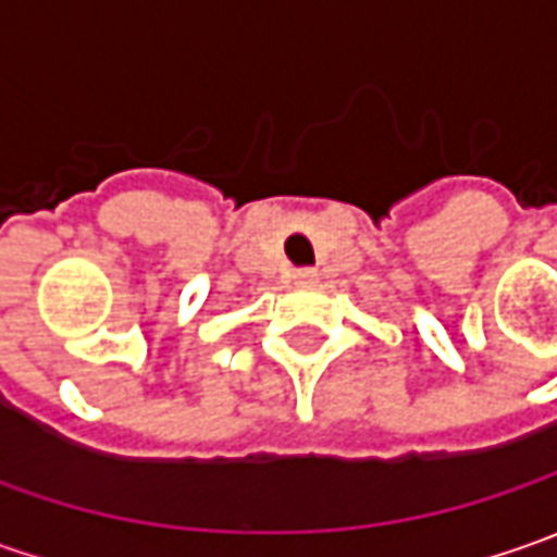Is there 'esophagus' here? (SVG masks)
Masks as SVG:
<instances>
[{
	"instance_id": "obj_1",
	"label": "esophagus",
	"mask_w": 557,
	"mask_h": 557,
	"mask_svg": "<svg viewBox=\"0 0 557 557\" xmlns=\"http://www.w3.org/2000/svg\"><path fill=\"white\" fill-rule=\"evenodd\" d=\"M315 278H319L315 269H297V272H294V282H297V285H312Z\"/></svg>"
}]
</instances>
